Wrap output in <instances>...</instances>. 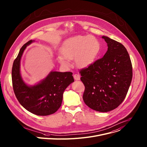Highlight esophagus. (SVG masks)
Wrapping results in <instances>:
<instances>
[{"instance_id": "1", "label": "esophagus", "mask_w": 147, "mask_h": 147, "mask_svg": "<svg viewBox=\"0 0 147 147\" xmlns=\"http://www.w3.org/2000/svg\"><path fill=\"white\" fill-rule=\"evenodd\" d=\"M73 77H74V79L76 80H79L80 79V76L79 74H75L73 75Z\"/></svg>"}]
</instances>
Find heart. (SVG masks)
<instances>
[{
	"instance_id": "obj_1",
	"label": "heart",
	"mask_w": 147,
	"mask_h": 147,
	"mask_svg": "<svg viewBox=\"0 0 147 147\" xmlns=\"http://www.w3.org/2000/svg\"><path fill=\"white\" fill-rule=\"evenodd\" d=\"M100 51V43L93 36L79 35L65 40L61 48L62 55H58V62L63 66L70 65L68 60H75L77 66L83 68L95 61Z\"/></svg>"
}]
</instances>
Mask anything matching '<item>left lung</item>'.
Returning a JSON list of instances; mask_svg holds the SVG:
<instances>
[{
	"mask_svg": "<svg viewBox=\"0 0 147 147\" xmlns=\"http://www.w3.org/2000/svg\"><path fill=\"white\" fill-rule=\"evenodd\" d=\"M107 44L104 56L82 69L85 86L83 99L90 108L100 112L112 111L123 101L132 78L129 54L121 43L102 36Z\"/></svg>",
	"mask_w": 147,
	"mask_h": 147,
	"instance_id": "obj_1",
	"label": "left lung"
}]
</instances>
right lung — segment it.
<instances>
[{
    "instance_id": "add662e5",
    "label": "right lung",
    "mask_w": 147,
    "mask_h": 147,
    "mask_svg": "<svg viewBox=\"0 0 147 147\" xmlns=\"http://www.w3.org/2000/svg\"><path fill=\"white\" fill-rule=\"evenodd\" d=\"M34 42L30 40L25 44L13 62L12 85L18 100L25 109L36 115L47 116L60 108L64 90L74 80L71 72L51 71L38 83L28 85L21 76V60L26 47Z\"/></svg>"
}]
</instances>
